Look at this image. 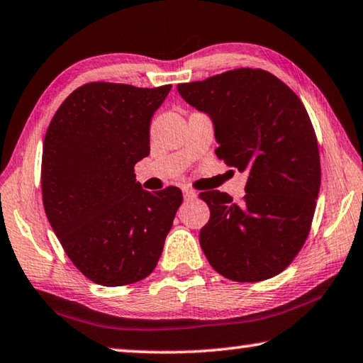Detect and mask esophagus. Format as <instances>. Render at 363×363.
Returning a JSON list of instances; mask_svg holds the SVG:
<instances>
[{
  "instance_id": "1",
  "label": "esophagus",
  "mask_w": 363,
  "mask_h": 363,
  "mask_svg": "<svg viewBox=\"0 0 363 363\" xmlns=\"http://www.w3.org/2000/svg\"><path fill=\"white\" fill-rule=\"evenodd\" d=\"M182 192H184V200H194L195 199V196H196V192H195V190H192V189H184L182 190Z\"/></svg>"
}]
</instances>
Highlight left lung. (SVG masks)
<instances>
[{"instance_id": "1", "label": "left lung", "mask_w": 363, "mask_h": 363, "mask_svg": "<svg viewBox=\"0 0 363 363\" xmlns=\"http://www.w3.org/2000/svg\"><path fill=\"white\" fill-rule=\"evenodd\" d=\"M184 101L211 116L227 167L248 171L235 203L201 192L210 220L200 230L211 267L233 281H262L290 266L303 248L320 190L317 136L299 97L272 73L235 69L181 83Z\"/></svg>"}]
</instances>
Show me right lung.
I'll return each instance as SVG.
<instances>
[{
  "mask_svg": "<svg viewBox=\"0 0 363 363\" xmlns=\"http://www.w3.org/2000/svg\"><path fill=\"white\" fill-rule=\"evenodd\" d=\"M169 89L86 83L48 126L43 205L67 256L94 284L130 285L152 274L182 203L177 187L149 192L134 174Z\"/></svg>",
  "mask_w": 363,
  "mask_h": 363,
  "instance_id": "1",
  "label": "right lung"
}]
</instances>
